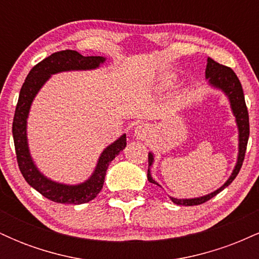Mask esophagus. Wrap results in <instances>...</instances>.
I'll return each mask as SVG.
<instances>
[{"label":"esophagus","mask_w":259,"mask_h":259,"mask_svg":"<svg viewBox=\"0 0 259 259\" xmlns=\"http://www.w3.org/2000/svg\"><path fill=\"white\" fill-rule=\"evenodd\" d=\"M150 134H151L150 125H147V124H144V123L139 124V125L135 127V130H134V135H135V138L139 140L147 139L148 136H150Z\"/></svg>","instance_id":"1"}]
</instances>
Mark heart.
Instances as JSON below:
<instances>
[{
  "instance_id": "heart-1",
  "label": "heart",
  "mask_w": 259,
  "mask_h": 259,
  "mask_svg": "<svg viewBox=\"0 0 259 259\" xmlns=\"http://www.w3.org/2000/svg\"><path fill=\"white\" fill-rule=\"evenodd\" d=\"M174 80H175V78H174L173 75H165L164 78H163V84H164V85H170V84H173Z\"/></svg>"
}]
</instances>
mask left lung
Returning <instances> with one entry per match:
<instances>
[{
	"label": "left lung",
	"instance_id": "1",
	"mask_svg": "<svg viewBox=\"0 0 259 259\" xmlns=\"http://www.w3.org/2000/svg\"><path fill=\"white\" fill-rule=\"evenodd\" d=\"M206 79L208 86L215 89V90L222 91L229 101L231 112H233V115L235 117V123H236L237 132H239V135H237V138H239V145H237L239 147H237V151H239V152H237L236 163H235V167L233 169V171H231L230 177H229L228 180L225 181L219 189H217L215 191L194 198H177L173 197V196H169V198H170L175 204H179V206H197V204L204 203V202H207L208 200L214 197L215 195H218L219 192L225 189V187L233 183L235 178H236V175L239 174L240 169H241L243 158H245L246 146H247L249 135V123L248 112L247 107H246L241 82H240L239 78H237L236 74L234 73V70L231 69V68L217 63L215 61H213V59L209 57L207 59ZM153 162L154 153L148 152L147 179L150 183L154 184V185L160 186L159 184L153 179L152 174H151V168H152Z\"/></svg>",
	"mask_w": 259,
	"mask_h": 259
}]
</instances>
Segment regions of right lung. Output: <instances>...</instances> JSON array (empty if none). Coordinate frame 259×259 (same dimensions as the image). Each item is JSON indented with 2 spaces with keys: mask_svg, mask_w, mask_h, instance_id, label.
Here are the masks:
<instances>
[{
  "mask_svg": "<svg viewBox=\"0 0 259 259\" xmlns=\"http://www.w3.org/2000/svg\"><path fill=\"white\" fill-rule=\"evenodd\" d=\"M106 61L107 58L102 56L85 57L73 50L52 53L32 68L20 89L12 126L18 165L29 185L46 198L57 203L82 204L94 200L100 194L109 163L126 146V134H123L101 152L96 167L85 181L79 184L58 183L47 178L37 168L31 157L28 141V118L31 105L38 91L55 74L99 69Z\"/></svg>",
  "mask_w": 259,
  "mask_h": 259,
  "instance_id": "1",
  "label": "right lung"
}]
</instances>
